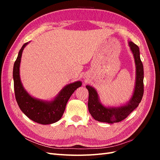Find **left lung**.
I'll return each instance as SVG.
<instances>
[{"mask_svg":"<svg viewBox=\"0 0 160 160\" xmlns=\"http://www.w3.org/2000/svg\"><path fill=\"white\" fill-rule=\"evenodd\" d=\"M136 65V80L133 96L128 104L119 108H106L100 103L96 90L89 85L86 88L89 91L88 109L95 120L100 122L113 123L121 122L136 108L141 102L143 95V67L140 59L139 49L133 42H129Z\"/></svg>","mask_w":160,"mask_h":160,"instance_id":"8db88e82","label":"left lung"}]
</instances>
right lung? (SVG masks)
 <instances>
[{
  "instance_id": "add662e5",
  "label": "right lung",
  "mask_w": 160,
  "mask_h": 160,
  "mask_svg": "<svg viewBox=\"0 0 160 160\" xmlns=\"http://www.w3.org/2000/svg\"><path fill=\"white\" fill-rule=\"evenodd\" d=\"M25 43L18 52L13 67L14 89L17 102L21 110L33 122L43 125L51 124L59 121L63 114L67 101L73 92L81 86V81L67 85L56 98L51 101H43L33 98L22 87L19 74V67Z\"/></svg>"
}]
</instances>
